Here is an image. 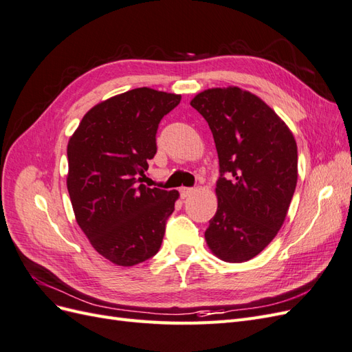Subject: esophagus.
Listing matches in <instances>:
<instances>
[{
    "label": "esophagus",
    "mask_w": 352,
    "mask_h": 352,
    "mask_svg": "<svg viewBox=\"0 0 352 352\" xmlns=\"http://www.w3.org/2000/svg\"><path fill=\"white\" fill-rule=\"evenodd\" d=\"M194 190H195L194 188H180V197H182V198L185 199V198L192 195Z\"/></svg>",
    "instance_id": "1"
}]
</instances>
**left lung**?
I'll list each match as a JSON object with an SVG mask.
<instances>
[{
	"label": "left lung",
	"mask_w": 352,
	"mask_h": 352,
	"mask_svg": "<svg viewBox=\"0 0 352 352\" xmlns=\"http://www.w3.org/2000/svg\"><path fill=\"white\" fill-rule=\"evenodd\" d=\"M190 105L210 126L220 166L207 245L223 261H248L278 235L289 210L298 180L295 138L272 107L238 87L206 89Z\"/></svg>",
	"instance_id": "left-lung-1"
}]
</instances>
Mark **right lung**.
<instances>
[{"label":"right lung","mask_w":352,"mask_h":352,"mask_svg":"<svg viewBox=\"0 0 352 352\" xmlns=\"http://www.w3.org/2000/svg\"><path fill=\"white\" fill-rule=\"evenodd\" d=\"M179 94L136 88L101 101L83 116L67 144V189L74 217L92 248L131 267L162 247L177 190L146 188L141 175L157 153L158 123Z\"/></svg>","instance_id":"1"}]
</instances>
